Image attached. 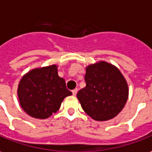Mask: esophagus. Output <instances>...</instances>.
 I'll return each instance as SVG.
<instances>
[{
    "label": "esophagus",
    "instance_id": "obj_1",
    "mask_svg": "<svg viewBox=\"0 0 152 152\" xmlns=\"http://www.w3.org/2000/svg\"><path fill=\"white\" fill-rule=\"evenodd\" d=\"M72 93H73V95L75 96V95L77 94V93H78V89H77V88H75V89H74L73 91H72Z\"/></svg>",
    "mask_w": 152,
    "mask_h": 152
}]
</instances>
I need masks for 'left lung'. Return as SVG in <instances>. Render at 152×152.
I'll return each mask as SVG.
<instances>
[{
    "label": "left lung",
    "instance_id": "obj_1",
    "mask_svg": "<svg viewBox=\"0 0 152 152\" xmlns=\"http://www.w3.org/2000/svg\"><path fill=\"white\" fill-rule=\"evenodd\" d=\"M84 79L86 86L77 94L83 111L96 121L115 118L128 98L127 83L120 70L100 61L87 67Z\"/></svg>",
    "mask_w": 152,
    "mask_h": 152
}]
</instances>
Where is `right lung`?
Here are the masks:
<instances>
[{
	"instance_id": "obj_1",
	"label": "right lung",
	"mask_w": 152,
	"mask_h": 152,
	"mask_svg": "<svg viewBox=\"0 0 152 152\" xmlns=\"http://www.w3.org/2000/svg\"><path fill=\"white\" fill-rule=\"evenodd\" d=\"M22 109L30 117L45 119L56 113L63 100L72 95L65 80L58 75L56 64L29 71L19 83L17 89Z\"/></svg>"
}]
</instances>
